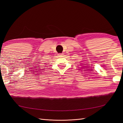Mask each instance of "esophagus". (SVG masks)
<instances>
[{"mask_svg": "<svg viewBox=\"0 0 123 123\" xmlns=\"http://www.w3.org/2000/svg\"><path fill=\"white\" fill-rule=\"evenodd\" d=\"M58 55L59 56H62V55H63V54H62V53H60V54H58Z\"/></svg>", "mask_w": 123, "mask_h": 123, "instance_id": "34e87169", "label": "esophagus"}]
</instances>
